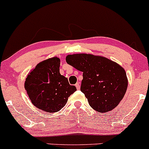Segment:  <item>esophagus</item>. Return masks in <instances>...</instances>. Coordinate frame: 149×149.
Returning a JSON list of instances; mask_svg holds the SVG:
<instances>
[{
    "mask_svg": "<svg viewBox=\"0 0 149 149\" xmlns=\"http://www.w3.org/2000/svg\"><path fill=\"white\" fill-rule=\"evenodd\" d=\"M75 86H76L77 89L79 90V88H80V84H79V82H77L76 84H75Z\"/></svg>",
    "mask_w": 149,
    "mask_h": 149,
    "instance_id": "34e87169",
    "label": "esophagus"
}]
</instances>
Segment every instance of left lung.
Here are the masks:
<instances>
[{"label":"left lung","instance_id":"1","mask_svg":"<svg viewBox=\"0 0 149 149\" xmlns=\"http://www.w3.org/2000/svg\"><path fill=\"white\" fill-rule=\"evenodd\" d=\"M66 62L83 72L80 89L93 109L106 113L119 104L128 85L126 72L120 65L104 57L86 53L68 55Z\"/></svg>","mask_w":149,"mask_h":149}]
</instances>
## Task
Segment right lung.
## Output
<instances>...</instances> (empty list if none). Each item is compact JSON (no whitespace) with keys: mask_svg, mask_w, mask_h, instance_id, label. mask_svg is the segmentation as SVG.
<instances>
[{"mask_svg":"<svg viewBox=\"0 0 149 149\" xmlns=\"http://www.w3.org/2000/svg\"><path fill=\"white\" fill-rule=\"evenodd\" d=\"M60 58L43 61L28 74L24 88L31 103L47 113H56L65 106L68 97L77 91L68 78L60 74Z\"/></svg>","mask_w":149,"mask_h":149,"instance_id":"1","label":"right lung"}]
</instances>
